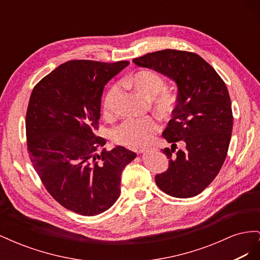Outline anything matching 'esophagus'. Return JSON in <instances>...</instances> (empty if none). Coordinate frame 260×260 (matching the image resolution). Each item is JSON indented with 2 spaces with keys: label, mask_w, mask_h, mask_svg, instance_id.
Returning a JSON list of instances; mask_svg holds the SVG:
<instances>
[{
  "label": "esophagus",
  "mask_w": 260,
  "mask_h": 260,
  "mask_svg": "<svg viewBox=\"0 0 260 260\" xmlns=\"http://www.w3.org/2000/svg\"><path fill=\"white\" fill-rule=\"evenodd\" d=\"M149 151H152V149H149V148H142V149H140V151H139V154H145V153H148Z\"/></svg>",
  "instance_id": "1"
}]
</instances>
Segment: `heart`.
Masks as SVG:
<instances>
[{
	"label": "heart",
	"instance_id": "obj_1",
	"mask_svg": "<svg viewBox=\"0 0 260 260\" xmlns=\"http://www.w3.org/2000/svg\"><path fill=\"white\" fill-rule=\"evenodd\" d=\"M124 84L142 94L146 99H151L153 108L162 117H168L175 109L176 96L171 92L162 91L165 80L162 77L151 70H141L123 81ZM119 86H111L105 94L103 108L106 115L115 112V105ZM159 123L154 117H146L142 119H128L113 130L112 137L115 142L128 147H141L146 145L152 140L154 133L158 131Z\"/></svg>",
	"mask_w": 260,
	"mask_h": 260
}]
</instances>
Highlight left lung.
Instances as JSON below:
<instances>
[{
	"label": "left lung",
	"instance_id": "obj_1",
	"mask_svg": "<svg viewBox=\"0 0 260 260\" xmlns=\"http://www.w3.org/2000/svg\"><path fill=\"white\" fill-rule=\"evenodd\" d=\"M132 61L177 85L178 104L162 137L175 146L183 141L185 148L177 153L172 146L162 149L169 168L155 181L174 198H193L211 183L226 157L233 125L229 92L216 70L198 54L164 50Z\"/></svg>",
	"mask_w": 260,
	"mask_h": 260
}]
</instances>
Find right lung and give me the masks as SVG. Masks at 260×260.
<instances>
[{
  "label": "right lung",
  "mask_w": 260,
  "mask_h": 260,
  "mask_svg": "<svg viewBox=\"0 0 260 260\" xmlns=\"http://www.w3.org/2000/svg\"><path fill=\"white\" fill-rule=\"evenodd\" d=\"M129 61L69 60L31 93L26 116L30 159L48 192L83 216L111 208L119 198L121 172L137 157L123 146L99 149L96 136L105 84Z\"/></svg>",
  "instance_id": "right-lung-1"
}]
</instances>
